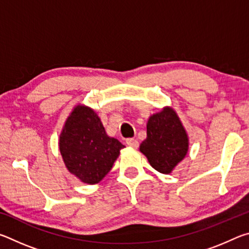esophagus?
I'll list each match as a JSON object with an SVG mask.
<instances>
[{"label": "esophagus", "mask_w": 249, "mask_h": 249, "mask_svg": "<svg viewBox=\"0 0 249 249\" xmlns=\"http://www.w3.org/2000/svg\"><path fill=\"white\" fill-rule=\"evenodd\" d=\"M126 144H127L129 147H133V148H137L138 141L135 140V138H127V140H126Z\"/></svg>", "instance_id": "1"}]
</instances>
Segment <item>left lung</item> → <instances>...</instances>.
Wrapping results in <instances>:
<instances>
[{
    "instance_id": "obj_1",
    "label": "left lung",
    "mask_w": 249,
    "mask_h": 249,
    "mask_svg": "<svg viewBox=\"0 0 249 249\" xmlns=\"http://www.w3.org/2000/svg\"><path fill=\"white\" fill-rule=\"evenodd\" d=\"M188 136L172 108L166 107L149 117L147 138L140 149L150 166L161 174H170L188 151Z\"/></svg>"
}]
</instances>
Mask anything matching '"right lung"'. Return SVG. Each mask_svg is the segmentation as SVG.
I'll list each match as a JSON object with an SVG mask.
<instances>
[{"label":"right lung","mask_w":249,"mask_h":249,"mask_svg":"<svg viewBox=\"0 0 249 249\" xmlns=\"http://www.w3.org/2000/svg\"><path fill=\"white\" fill-rule=\"evenodd\" d=\"M124 147L107 136L93 109L81 105L68 117L59 140L66 167L89 184L98 183L108 174Z\"/></svg>","instance_id":"1"}]
</instances>
